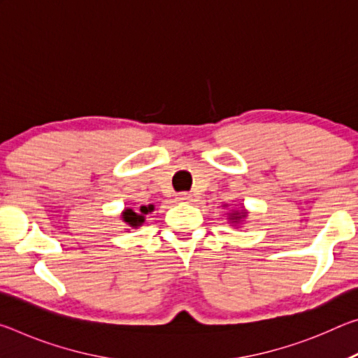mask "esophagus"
I'll use <instances>...</instances> for the list:
<instances>
[{"label": "esophagus", "instance_id": "1", "mask_svg": "<svg viewBox=\"0 0 358 358\" xmlns=\"http://www.w3.org/2000/svg\"><path fill=\"white\" fill-rule=\"evenodd\" d=\"M178 201L180 202H186V201H191V194L189 192H180L178 194Z\"/></svg>", "mask_w": 358, "mask_h": 358}]
</instances>
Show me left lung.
I'll return each mask as SVG.
<instances>
[{
    "instance_id": "1",
    "label": "left lung",
    "mask_w": 358,
    "mask_h": 358,
    "mask_svg": "<svg viewBox=\"0 0 358 358\" xmlns=\"http://www.w3.org/2000/svg\"><path fill=\"white\" fill-rule=\"evenodd\" d=\"M240 217H245L243 211H241V215H240V213H232V215H230V220H234L235 222H237V221L240 220Z\"/></svg>"
}]
</instances>
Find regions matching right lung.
<instances>
[{
    "label": "right lung",
    "instance_id": "obj_1",
    "mask_svg": "<svg viewBox=\"0 0 358 358\" xmlns=\"http://www.w3.org/2000/svg\"><path fill=\"white\" fill-rule=\"evenodd\" d=\"M153 210V207H142L141 208V213H136L134 210H131V208H128L123 213V220H124V222H128L129 226H132V227H137V226H141V224L143 222V215H147V213H150V211Z\"/></svg>",
    "mask_w": 358,
    "mask_h": 358
}]
</instances>
